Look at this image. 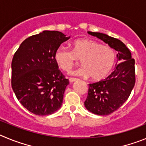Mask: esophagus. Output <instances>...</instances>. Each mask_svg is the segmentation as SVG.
<instances>
[{
	"instance_id": "esophagus-1",
	"label": "esophagus",
	"mask_w": 146,
	"mask_h": 146,
	"mask_svg": "<svg viewBox=\"0 0 146 146\" xmlns=\"http://www.w3.org/2000/svg\"><path fill=\"white\" fill-rule=\"evenodd\" d=\"M76 80H77V78H69V81H70V83L74 82V81H76Z\"/></svg>"
}]
</instances>
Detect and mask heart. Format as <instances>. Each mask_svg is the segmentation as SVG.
<instances>
[{"mask_svg": "<svg viewBox=\"0 0 146 146\" xmlns=\"http://www.w3.org/2000/svg\"><path fill=\"white\" fill-rule=\"evenodd\" d=\"M71 46V50L60 46L55 51L54 59L61 70L69 72L81 60L83 67L73 72V74L89 76L93 81L103 79L112 70L115 52L111 47L102 46L89 38L76 39Z\"/></svg>", "mask_w": 146, "mask_h": 146, "instance_id": "1", "label": "heart"}]
</instances>
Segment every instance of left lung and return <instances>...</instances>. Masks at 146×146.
Masks as SVG:
<instances>
[{
    "label": "left lung",
    "instance_id": "obj_1",
    "mask_svg": "<svg viewBox=\"0 0 146 146\" xmlns=\"http://www.w3.org/2000/svg\"><path fill=\"white\" fill-rule=\"evenodd\" d=\"M117 51L119 63L106 79L89 84V91L84 102L86 108L97 115L112 113L126 102L135 84V60L130 51L120 40L100 33L89 31Z\"/></svg>",
    "mask_w": 146,
    "mask_h": 146
}]
</instances>
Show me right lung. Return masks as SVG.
<instances>
[{
  "instance_id": "add662e5",
  "label": "right lung",
  "mask_w": 146,
  "mask_h": 146,
  "mask_svg": "<svg viewBox=\"0 0 146 146\" xmlns=\"http://www.w3.org/2000/svg\"><path fill=\"white\" fill-rule=\"evenodd\" d=\"M69 38L59 31H43L26 38L13 57V91L21 104L35 115H50L61 107L69 81L58 69L54 55Z\"/></svg>"
}]
</instances>
